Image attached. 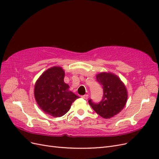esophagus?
Returning a JSON list of instances; mask_svg holds the SVG:
<instances>
[{"label": "esophagus", "mask_w": 159, "mask_h": 159, "mask_svg": "<svg viewBox=\"0 0 159 159\" xmlns=\"http://www.w3.org/2000/svg\"><path fill=\"white\" fill-rule=\"evenodd\" d=\"M81 98L85 99H87L88 98V95L85 94V95H81Z\"/></svg>", "instance_id": "obj_1"}]
</instances>
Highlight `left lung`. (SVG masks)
<instances>
[{
    "label": "left lung",
    "instance_id": "obj_1",
    "mask_svg": "<svg viewBox=\"0 0 159 159\" xmlns=\"http://www.w3.org/2000/svg\"><path fill=\"white\" fill-rule=\"evenodd\" d=\"M96 79L102 85L103 99L98 103L89 99V104L103 118L113 117L121 111L127 103V91L125 86L117 75L111 73L102 72L96 75Z\"/></svg>",
    "mask_w": 159,
    "mask_h": 159
}]
</instances>
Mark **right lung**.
Masks as SVG:
<instances>
[{"label": "right lung", "instance_id": "add662e5", "mask_svg": "<svg viewBox=\"0 0 159 159\" xmlns=\"http://www.w3.org/2000/svg\"><path fill=\"white\" fill-rule=\"evenodd\" d=\"M64 76L65 72L61 67H52L40 75L34 86V97L38 106L54 117L63 116L79 98L69 90V85L64 81Z\"/></svg>", "mask_w": 159, "mask_h": 159}]
</instances>
